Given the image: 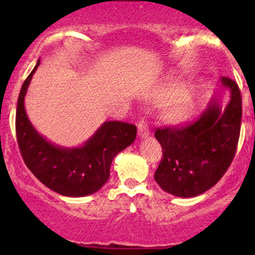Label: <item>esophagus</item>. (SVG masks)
I'll use <instances>...</instances> for the list:
<instances>
[{
    "label": "esophagus",
    "mask_w": 255,
    "mask_h": 255,
    "mask_svg": "<svg viewBox=\"0 0 255 255\" xmlns=\"http://www.w3.org/2000/svg\"><path fill=\"white\" fill-rule=\"evenodd\" d=\"M137 135H139L140 139H145V137L150 135V130H148L147 125L144 121L140 122L139 126H137Z\"/></svg>",
    "instance_id": "1"
}]
</instances>
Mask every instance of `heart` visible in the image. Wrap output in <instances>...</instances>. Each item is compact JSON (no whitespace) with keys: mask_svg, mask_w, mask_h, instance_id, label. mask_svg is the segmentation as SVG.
<instances>
[{"mask_svg":"<svg viewBox=\"0 0 255 255\" xmlns=\"http://www.w3.org/2000/svg\"><path fill=\"white\" fill-rule=\"evenodd\" d=\"M177 89L171 90L169 92L168 98H171L177 93ZM193 113H194V102L189 96H183L176 101H174L164 109V119L166 122L172 125H180L186 122L187 120L192 118Z\"/></svg>","mask_w":255,"mask_h":255,"instance_id":"1","label":"heart"}]
</instances>
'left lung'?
Returning a JSON list of instances; mask_svg holds the SVG:
<instances>
[{
	"instance_id": "8db88e82",
	"label": "left lung",
	"mask_w": 255,
	"mask_h": 255,
	"mask_svg": "<svg viewBox=\"0 0 255 255\" xmlns=\"http://www.w3.org/2000/svg\"><path fill=\"white\" fill-rule=\"evenodd\" d=\"M228 90L230 101L223 105ZM238 84L221 78L203 115L183 128L157 129L154 136L163 148L154 180L163 191L178 198H193L221 180L235 156L242 103Z\"/></svg>"
}]
</instances>
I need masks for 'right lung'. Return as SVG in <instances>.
<instances>
[{"label": "right lung", "instance_id": "obj_1", "mask_svg": "<svg viewBox=\"0 0 255 255\" xmlns=\"http://www.w3.org/2000/svg\"><path fill=\"white\" fill-rule=\"evenodd\" d=\"M40 60L22 84L17 98L16 139L25 164L43 184L66 197H86L98 192L110 176L114 157L136 137V127L107 121L83 145L66 147L49 141L31 124L25 97Z\"/></svg>", "mask_w": 255, "mask_h": 255}]
</instances>
